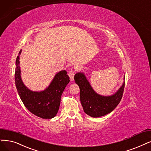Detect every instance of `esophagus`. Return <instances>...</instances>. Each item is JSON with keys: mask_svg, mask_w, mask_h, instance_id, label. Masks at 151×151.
I'll use <instances>...</instances> for the list:
<instances>
[{"mask_svg": "<svg viewBox=\"0 0 151 151\" xmlns=\"http://www.w3.org/2000/svg\"><path fill=\"white\" fill-rule=\"evenodd\" d=\"M69 76L70 77V81H73L74 80V71L73 70H70L69 72Z\"/></svg>", "mask_w": 151, "mask_h": 151, "instance_id": "34e87169", "label": "esophagus"}]
</instances>
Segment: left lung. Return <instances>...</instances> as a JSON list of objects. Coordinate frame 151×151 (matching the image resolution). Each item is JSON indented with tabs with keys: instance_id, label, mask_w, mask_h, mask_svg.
Instances as JSON below:
<instances>
[{
	"instance_id": "obj_1",
	"label": "left lung",
	"mask_w": 151,
	"mask_h": 151,
	"mask_svg": "<svg viewBox=\"0 0 151 151\" xmlns=\"http://www.w3.org/2000/svg\"><path fill=\"white\" fill-rule=\"evenodd\" d=\"M124 79L122 86L117 91L108 96L96 93L90 85L83 72H79L74 76V80L80 88V99L84 112L88 116L98 118L111 112L121 101L124 88Z\"/></svg>"
}]
</instances>
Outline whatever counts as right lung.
I'll list each match as a JSON object with an SVG mask.
<instances>
[{"instance_id": "obj_1", "label": "right lung", "mask_w": 151, "mask_h": 151, "mask_svg": "<svg viewBox=\"0 0 151 151\" xmlns=\"http://www.w3.org/2000/svg\"><path fill=\"white\" fill-rule=\"evenodd\" d=\"M16 59L15 72V86L24 105L35 115L43 119L55 117L59 110L61 97L70 80L65 70L59 71L55 76L50 84L41 91H33L23 82L21 77L20 56Z\"/></svg>"}]
</instances>
